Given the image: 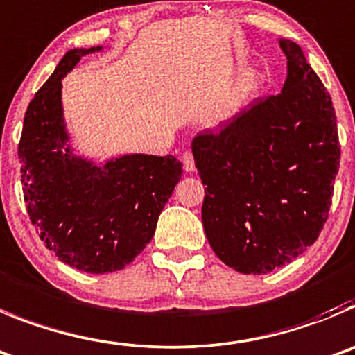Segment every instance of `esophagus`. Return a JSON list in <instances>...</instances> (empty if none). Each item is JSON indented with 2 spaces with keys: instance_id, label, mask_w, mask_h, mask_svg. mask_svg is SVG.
<instances>
[{
  "instance_id": "esophagus-1",
  "label": "esophagus",
  "mask_w": 355,
  "mask_h": 355,
  "mask_svg": "<svg viewBox=\"0 0 355 355\" xmlns=\"http://www.w3.org/2000/svg\"><path fill=\"white\" fill-rule=\"evenodd\" d=\"M183 167L187 172H193L195 171V160H193V153L191 151H184L183 153Z\"/></svg>"
}]
</instances>
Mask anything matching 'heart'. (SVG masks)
<instances>
[{
	"label": "heart",
	"instance_id": "b5f03b06",
	"mask_svg": "<svg viewBox=\"0 0 355 355\" xmlns=\"http://www.w3.org/2000/svg\"><path fill=\"white\" fill-rule=\"evenodd\" d=\"M259 73L253 68H248V70L243 71L241 76L230 84L229 89L220 98L216 110H214V118L218 121H223V119H229L234 112L241 109L246 100L253 95V91L257 89V86H259Z\"/></svg>",
	"mask_w": 355,
	"mask_h": 355
}]
</instances>
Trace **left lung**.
Wrapping results in <instances>:
<instances>
[{"instance_id": "left-lung-1", "label": "left lung", "mask_w": 355, "mask_h": 355, "mask_svg": "<svg viewBox=\"0 0 355 355\" xmlns=\"http://www.w3.org/2000/svg\"><path fill=\"white\" fill-rule=\"evenodd\" d=\"M287 79L220 132L191 142L206 184L202 223L218 259L245 275L288 264L327 222L340 141L331 95L294 42L279 38Z\"/></svg>"}]
</instances>
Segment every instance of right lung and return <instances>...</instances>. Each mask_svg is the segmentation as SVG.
Listing matches in <instances>:
<instances>
[{"instance_id": "obj_1", "label": "right lung", "mask_w": 355, "mask_h": 355, "mask_svg": "<svg viewBox=\"0 0 355 355\" xmlns=\"http://www.w3.org/2000/svg\"><path fill=\"white\" fill-rule=\"evenodd\" d=\"M100 49L64 54L29 102L19 142L26 209L38 237L61 262L93 275L119 271L146 248L183 174L172 155H125L96 167L67 146L61 79Z\"/></svg>"}]
</instances>
